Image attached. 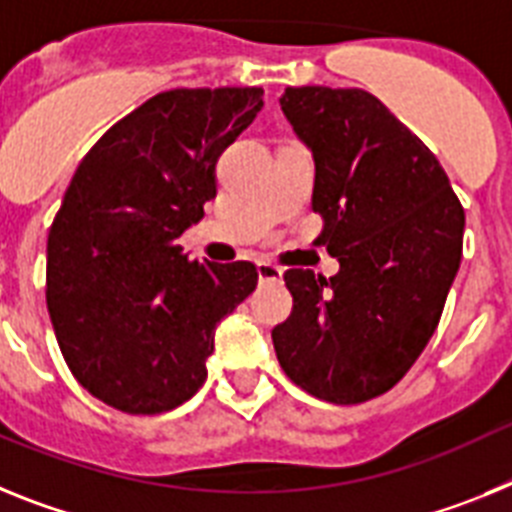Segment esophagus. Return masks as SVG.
<instances>
[{"mask_svg":"<svg viewBox=\"0 0 512 512\" xmlns=\"http://www.w3.org/2000/svg\"><path fill=\"white\" fill-rule=\"evenodd\" d=\"M257 275H260V281H281L283 278V270L278 268V265H273V262H257Z\"/></svg>","mask_w":512,"mask_h":512,"instance_id":"obj_1","label":"esophagus"}]
</instances>
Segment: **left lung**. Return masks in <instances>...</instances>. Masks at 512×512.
Listing matches in <instances>:
<instances>
[{
	"label": "left lung",
	"mask_w": 512,
	"mask_h": 512,
	"mask_svg": "<svg viewBox=\"0 0 512 512\" xmlns=\"http://www.w3.org/2000/svg\"><path fill=\"white\" fill-rule=\"evenodd\" d=\"M281 110L314 157L311 208L335 278L288 270L273 348L293 384L335 404L379 397L433 337L459 273L464 208L441 162L363 90L288 87Z\"/></svg>",
	"instance_id": "left-lung-1"
}]
</instances>
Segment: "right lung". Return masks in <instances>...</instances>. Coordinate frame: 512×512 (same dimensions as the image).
Listing matches in <instances>:
<instances>
[{
	"label": "right lung",
	"instance_id": "add662e5",
	"mask_svg": "<svg viewBox=\"0 0 512 512\" xmlns=\"http://www.w3.org/2000/svg\"><path fill=\"white\" fill-rule=\"evenodd\" d=\"M260 108V87L159 92L71 177L48 231V314L74 379L115 410L188 402L216 324L255 291L252 262L188 260L177 237L203 219L219 154Z\"/></svg>",
	"mask_w": 512,
	"mask_h": 512
}]
</instances>
